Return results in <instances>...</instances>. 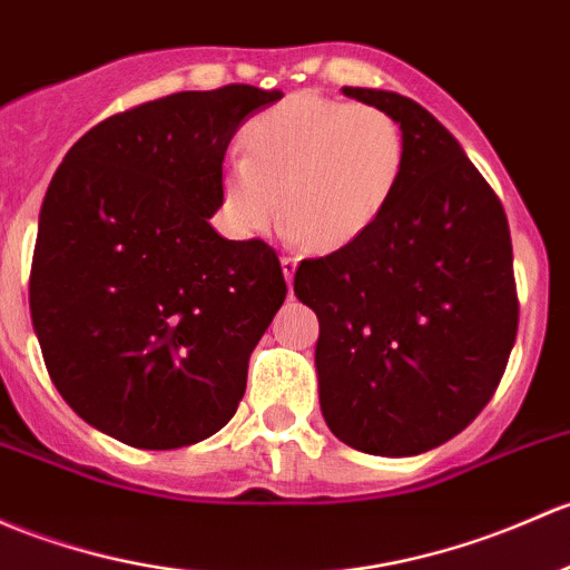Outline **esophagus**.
Segmentation results:
<instances>
[{"mask_svg":"<svg viewBox=\"0 0 570 570\" xmlns=\"http://www.w3.org/2000/svg\"><path fill=\"white\" fill-rule=\"evenodd\" d=\"M297 265H301V259H297V256H281V267H284L286 284H292V278H295Z\"/></svg>","mask_w":570,"mask_h":570,"instance_id":"obj_1","label":"esophagus"}]
</instances>
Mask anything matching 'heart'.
Wrapping results in <instances>:
<instances>
[{"mask_svg":"<svg viewBox=\"0 0 570 570\" xmlns=\"http://www.w3.org/2000/svg\"><path fill=\"white\" fill-rule=\"evenodd\" d=\"M245 141L248 155H229L220 171V213L239 237L284 209L286 237L344 248L380 220L404 177V130L376 106L297 92L256 114Z\"/></svg>","mask_w":570,"mask_h":570,"instance_id":"1","label":"heart"}]
</instances>
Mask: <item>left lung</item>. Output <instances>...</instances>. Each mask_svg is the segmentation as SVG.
I'll list each match as a JSON object with an SVG mask.
<instances>
[{"mask_svg": "<svg viewBox=\"0 0 570 570\" xmlns=\"http://www.w3.org/2000/svg\"><path fill=\"white\" fill-rule=\"evenodd\" d=\"M406 139L399 190L368 232L295 273L316 311L325 423L355 451L417 456L478 417L519 327L505 209L451 130L387 89L344 87Z\"/></svg>", "mask_w": 570, "mask_h": 570, "instance_id": "8db88e82", "label": "left lung"}]
</instances>
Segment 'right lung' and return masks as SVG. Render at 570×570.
<instances>
[{"label": "right lung", "mask_w": 570, "mask_h": 570, "mask_svg": "<svg viewBox=\"0 0 570 570\" xmlns=\"http://www.w3.org/2000/svg\"><path fill=\"white\" fill-rule=\"evenodd\" d=\"M281 98L229 83L114 114L48 185L35 335L70 410L125 445H194L237 412L286 281L267 243L220 237L209 218L232 136Z\"/></svg>", "instance_id": "add662e5"}]
</instances>
